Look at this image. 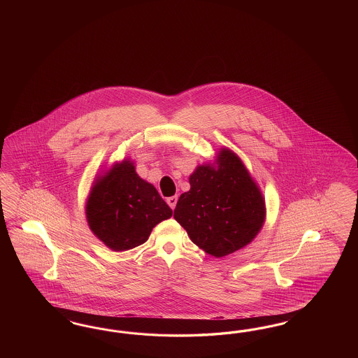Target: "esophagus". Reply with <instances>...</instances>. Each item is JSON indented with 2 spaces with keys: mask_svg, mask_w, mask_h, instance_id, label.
<instances>
[{
  "mask_svg": "<svg viewBox=\"0 0 358 358\" xmlns=\"http://www.w3.org/2000/svg\"><path fill=\"white\" fill-rule=\"evenodd\" d=\"M177 199H178V196L177 195H173V196H169L168 199H166V202H168V205L172 207L174 210V207L177 205Z\"/></svg>",
  "mask_w": 358,
  "mask_h": 358,
  "instance_id": "1",
  "label": "esophagus"
}]
</instances>
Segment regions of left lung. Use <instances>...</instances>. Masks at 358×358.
<instances>
[{
  "label": "left lung",
  "mask_w": 358,
  "mask_h": 358,
  "mask_svg": "<svg viewBox=\"0 0 358 358\" xmlns=\"http://www.w3.org/2000/svg\"><path fill=\"white\" fill-rule=\"evenodd\" d=\"M174 219L190 240L214 257L244 248L265 223V198L241 159L220 148L214 163L201 164L189 177Z\"/></svg>",
  "instance_id": "left-lung-1"
}]
</instances>
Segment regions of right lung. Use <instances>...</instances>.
Here are the masks:
<instances>
[{
  "label": "right lung",
  "mask_w": 358,
  "mask_h": 358,
  "mask_svg": "<svg viewBox=\"0 0 358 358\" xmlns=\"http://www.w3.org/2000/svg\"><path fill=\"white\" fill-rule=\"evenodd\" d=\"M172 214L156 187L138 176L130 159L96 176L85 205L90 231L114 252L145 243L153 227Z\"/></svg>",
  "instance_id": "right-lung-1"
}]
</instances>
